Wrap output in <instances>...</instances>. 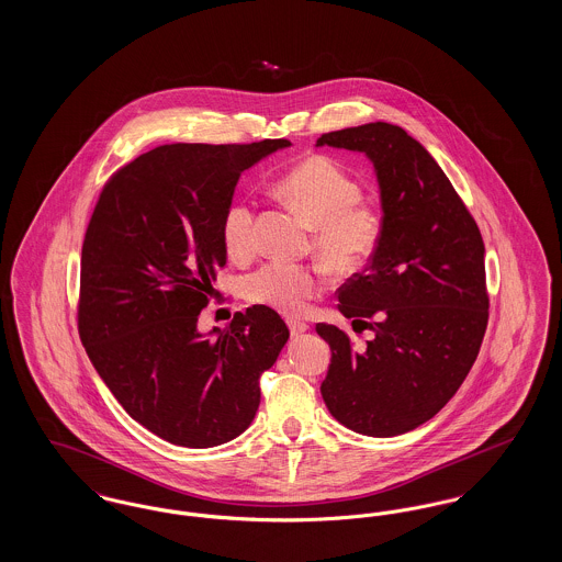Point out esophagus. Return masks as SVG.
Returning <instances> with one entry per match:
<instances>
[{
  "label": "esophagus",
  "mask_w": 562,
  "mask_h": 562,
  "mask_svg": "<svg viewBox=\"0 0 562 562\" xmlns=\"http://www.w3.org/2000/svg\"><path fill=\"white\" fill-rule=\"evenodd\" d=\"M286 324H289V328H291V335H301V333H305V330H307V322L289 318Z\"/></svg>",
  "instance_id": "34e87169"
}]
</instances>
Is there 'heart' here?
Here are the masks:
<instances>
[{
  "instance_id": "heart-1",
  "label": "heart",
  "mask_w": 562,
  "mask_h": 562,
  "mask_svg": "<svg viewBox=\"0 0 562 562\" xmlns=\"http://www.w3.org/2000/svg\"><path fill=\"white\" fill-rule=\"evenodd\" d=\"M278 191L314 227V248L339 271H356L373 257L381 232V211L362 202V188L339 161L314 156L296 164L280 181ZM255 204L248 198L234 200L221 216V236L234 257L255 248ZM326 284L318 266L268 261L244 280V294L257 305L282 314H301L310 299Z\"/></svg>"
}]
</instances>
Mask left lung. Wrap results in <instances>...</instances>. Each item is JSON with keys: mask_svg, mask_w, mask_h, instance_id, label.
<instances>
[{"mask_svg": "<svg viewBox=\"0 0 562 562\" xmlns=\"http://www.w3.org/2000/svg\"><path fill=\"white\" fill-rule=\"evenodd\" d=\"M316 145L367 154L383 209L369 266L337 291L339 312L373 339L353 349L346 330L316 324L333 351L322 398L346 428L398 436L453 398L481 351L488 322L481 229L442 168L401 126L344 128Z\"/></svg>", "mask_w": 562, "mask_h": 562, "instance_id": "obj_1", "label": "left lung"}]
</instances>
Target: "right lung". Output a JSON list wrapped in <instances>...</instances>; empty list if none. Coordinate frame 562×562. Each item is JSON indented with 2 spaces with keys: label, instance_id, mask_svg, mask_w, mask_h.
<instances>
[{
  "label": "right lung",
  "instance_id": "obj_1",
  "mask_svg": "<svg viewBox=\"0 0 562 562\" xmlns=\"http://www.w3.org/2000/svg\"><path fill=\"white\" fill-rule=\"evenodd\" d=\"M286 138L161 145L109 177L81 246L78 330L111 394L164 440L209 449L250 426L259 379L289 341L268 305L214 339L198 318L227 263L221 216L241 172Z\"/></svg>",
  "mask_w": 562,
  "mask_h": 562
}]
</instances>
